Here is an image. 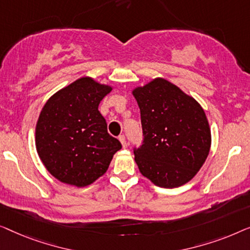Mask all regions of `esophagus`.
Segmentation results:
<instances>
[{
	"instance_id": "1",
	"label": "esophagus",
	"mask_w": 250,
	"mask_h": 250,
	"mask_svg": "<svg viewBox=\"0 0 250 250\" xmlns=\"http://www.w3.org/2000/svg\"><path fill=\"white\" fill-rule=\"evenodd\" d=\"M119 140H120V142H121L122 147H124V148H125V147L128 146V142H126V138H125V135L119 136Z\"/></svg>"
}]
</instances>
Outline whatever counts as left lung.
I'll return each instance as SVG.
<instances>
[{
  "label": "left lung",
  "instance_id": "1",
  "mask_svg": "<svg viewBox=\"0 0 250 250\" xmlns=\"http://www.w3.org/2000/svg\"><path fill=\"white\" fill-rule=\"evenodd\" d=\"M140 108L143 143L133 147L140 173L162 188L190 181L209 153L210 130L194 98L157 78L133 90Z\"/></svg>",
  "mask_w": 250,
  "mask_h": 250
}]
</instances>
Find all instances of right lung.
<instances>
[{"label": "right lung", "instance_id": "right-lung-1", "mask_svg": "<svg viewBox=\"0 0 250 250\" xmlns=\"http://www.w3.org/2000/svg\"><path fill=\"white\" fill-rule=\"evenodd\" d=\"M111 90L85 77L59 90L44 105L36 125V148L47 171L61 182L90 185L106 172L121 149L98 111Z\"/></svg>", "mask_w": 250, "mask_h": 250}]
</instances>
